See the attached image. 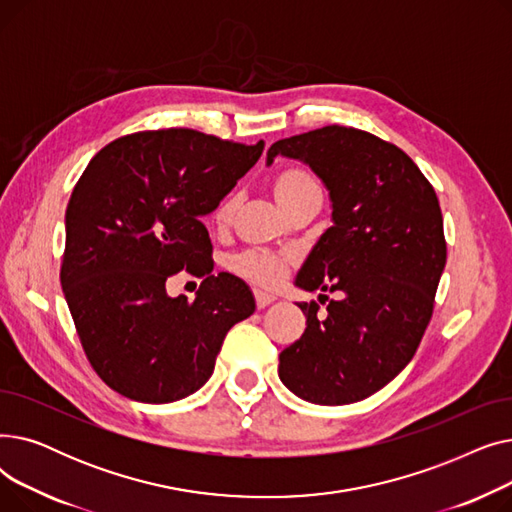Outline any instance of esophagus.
<instances>
[{
	"label": "esophagus",
	"mask_w": 512,
	"mask_h": 512,
	"mask_svg": "<svg viewBox=\"0 0 512 512\" xmlns=\"http://www.w3.org/2000/svg\"><path fill=\"white\" fill-rule=\"evenodd\" d=\"M274 301H276L274 294H267L263 290H255V303H257L259 309H265L267 305H272Z\"/></svg>",
	"instance_id": "esophagus-1"
}]
</instances>
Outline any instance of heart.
Returning a JSON list of instances; mask_svg holds the SVG:
<instances>
[{
	"instance_id": "1",
	"label": "heart",
	"mask_w": 512,
	"mask_h": 512,
	"mask_svg": "<svg viewBox=\"0 0 512 512\" xmlns=\"http://www.w3.org/2000/svg\"><path fill=\"white\" fill-rule=\"evenodd\" d=\"M315 188H319V186L313 180V176L301 168H284L274 176V182H272L274 197L284 211H288L307 193L315 191ZM236 205H238V199L228 197L218 209H215V215H213L215 224H220V226L228 224L236 211ZM232 267L238 274L247 276L259 284H265V286H274L284 276V261L276 255L261 253V251H249V253H242V255L234 257Z\"/></svg>"
}]
</instances>
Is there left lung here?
I'll return each mask as SVG.
<instances>
[{"label": "left lung", "mask_w": 512, "mask_h": 512, "mask_svg": "<svg viewBox=\"0 0 512 512\" xmlns=\"http://www.w3.org/2000/svg\"><path fill=\"white\" fill-rule=\"evenodd\" d=\"M278 155L309 166L332 209L294 286L338 294L326 317L317 303H297L307 328L280 353L278 375L313 405H351L409 365L432 319L446 265L440 203L405 151L357 128L282 139L267 166Z\"/></svg>", "instance_id": "obj_1"}]
</instances>
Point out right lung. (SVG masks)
I'll use <instances>...</instances> for the list:
<instances>
[{"label": "right lung", "instance_id": "obj_1", "mask_svg": "<svg viewBox=\"0 0 512 512\" xmlns=\"http://www.w3.org/2000/svg\"><path fill=\"white\" fill-rule=\"evenodd\" d=\"M263 147L188 128L137 132L105 145L76 182L60 280L80 344L118 394L166 405L197 392L228 330L253 315L245 282L211 274L201 218ZM182 269L204 278L193 304L165 290Z\"/></svg>", "mask_w": 512, "mask_h": 512}]
</instances>
